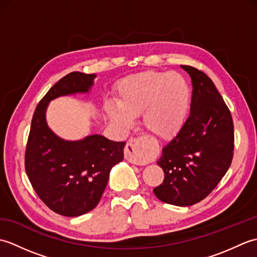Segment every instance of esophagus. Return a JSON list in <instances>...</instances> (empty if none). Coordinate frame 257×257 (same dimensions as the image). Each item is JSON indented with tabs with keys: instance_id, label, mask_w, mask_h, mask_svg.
Segmentation results:
<instances>
[{
	"instance_id": "esophagus-1",
	"label": "esophagus",
	"mask_w": 257,
	"mask_h": 257,
	"mask_svg": "<svg viewBox=\"0 0 257 257\" xmlns=\"http://www.w3.org/2000/svg\"><path fill=\"white\" fill-rule=\"evenodd\" d=\"M156 156L154 141L149 137L132 138L125 145L124 158L130 163L145 166Z\"/></svg>"
}]
</instances>
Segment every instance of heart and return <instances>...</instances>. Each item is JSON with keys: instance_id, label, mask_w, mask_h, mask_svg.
<instances>
[{"instance_id": "1", "label": "heart", "mask_w": 257, "mask_h": 257, "mask_svg": "<svg viewBox=\"0 0 257 257\" xmlns=\"http://www.w3.org/2000/svg\"><path fill=\"white\" fill-rule=\"evenodd\" d=\"M117 105H108L111 121L121 130L133 127L134 118L143 113L146 128L160 138L178 133L187 119L191 89L177 72L147 70L122 78L117 85Z\"/></svg>"}]
</instances>
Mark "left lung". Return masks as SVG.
Listing matches in <instances>:
<instances>
[{
    "instance_id": "obj_1",
    "label": "left lung",
    "mask_w": 257,
    "mask_h": 257,
    "mask_svg": "<svg viewBox=\"0 0 257 257\" xmlns=\"http://www.w3.org/2000/svg\"><path fill=\"white\" fill-rule=\"evenodd\" d=\"M181 67L192 80L190 116L162 148L157 162L165 179L154 193L165 203L189 206L205 199L230 168L234 125L230 109L213 81L192 66Z\"/></svg>"
}]
</instances>
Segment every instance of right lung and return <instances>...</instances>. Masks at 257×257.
I'll return each mask as SVG.
<instances>
[{
  "mask_svg": "<svg viewBox=\"0 0 257 257\" xmlns=\"http://www.w3.org/2000/svg\"><path fill=\"white\" fill-rule=\"evenodd\" d=\"M95 74L73 72L59 79L38 102L25 151V171L40 199L57 214L79 216L97 206L111 168L122 161L124 143L100 135L77 141L48 128L46 108L57 97L88 92Z\"/></svg>",
  "mask_w": 257,
  "mask_h": 257,
  "instance_id": "add662e5",
  "label": "right lung"
}]
</instances>
